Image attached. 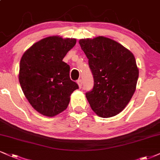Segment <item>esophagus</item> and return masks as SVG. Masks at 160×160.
Returning a JSON list of instances; mask_svg holds the SVG:
<instances>
[{
	"instance_id": "obj_1",
	"label": "esophagus",
	"mask_w": 160,
	"mask_h": 160,
	"mask_svg": "<svg viewBox=\"0 0 160 160\" xmlns=\"http://www.w3.org/2000/svg\"><path fill=\"white\" fill-rule=\"evenodd\" d=\"M77 83H78L79 88H82V79H78V81H77Z\"/></svg>"
}]
</instances>
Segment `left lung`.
I'll list each match as a JSON object with an SVG mask.
<instances>
[{
	"mask_svg": "<svg viewBox=\"0 0 160 160\" xmlns=\"http://www.w3.org/2000/svg\"><path fill=\"white\" fill-rule=\"evenodd\" d=\"M79 44L94 79L92 89L86 92L90 107L101 117L117 115L135 92L139 70L134 56L122 44L103 36L81 39Z\"/></svg>",
	"mask_w": 160,
	"mask_h": 160,
	"instance_id": "8db88e82",
	"label": "left lung"
}]
</instances>
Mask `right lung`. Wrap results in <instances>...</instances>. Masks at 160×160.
Returning <instances> with one entry per match:
<instances>
[{
	"label": "right lung",
	"instance_id": "1",
	"mask_svg": "<svg viewBox=\"0 0 160 160\" xmlns=\"http://www.w3.org/2000/svg\"><path fill=\"white\" fill-rule=\"evenodd\" d=\"M76 43L75 38L48 37L33 44L21 59L20 84L32 108L42 115L64 111L71 93L78 89L70 78V66L63 62Z\"/></svg>",
	"mask_w": 160,
	"mask_h": 160
}]
</instances>
